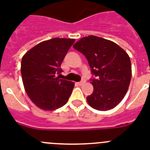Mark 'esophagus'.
Masks as SVG:
<instances>
[{"mask_svg": "<svg viewBox=\"0 0 150 150\" xmlns=\"http://www.w3.org/2000/svg\"><path fill=\"white\" fill-rule=\"evenodd\" d=\"M85 80H81V81H79V82L78 83V84H79V85H82L83 84H85Z\"/></svg>", "mask_w": 150, "mask_h": 150, "instance_id": "34e87169", "label": "esophagus"}]
</instances>
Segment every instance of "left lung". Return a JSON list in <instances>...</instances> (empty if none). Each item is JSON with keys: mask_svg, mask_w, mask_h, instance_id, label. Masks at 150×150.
I'll list each match as a JSON object with an SVG mask.
<instances>
[{"mask_svg": "<svg viewBox=\"0 0 150 150\" xmlns=\"http://www.w3.org/2000/svg\"><path fill=\"white\" fill-rule=\"evenodd\" d=\"M73 47L86 57L97 77L91 79L94 91L87 97L89 105L101 111L115 108L127 94L131 80L128 54L115 42L96 36L83 37Z\"/></svg>", "mask_w": 150, "mask_h": 150, "instance_id": "obj_1", "label": "left lung"}]
</instances>
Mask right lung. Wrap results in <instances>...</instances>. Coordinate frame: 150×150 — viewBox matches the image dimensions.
I'll return each instance as SVG.
<instances>
[{
	"mask_svg": "<svg viewBox=\"0 0 150 150\" xmlns=\"http://www.w3.org/2000/svg\"><path fill=\"white\" fill-rule=\"evenodd\" d=\"M75 39L53 38L40 42L23 56L21 75L26 94L36 106L54 110L64 106L74 82L60 79L61 64Z\"/></svg>",
	"mask_w": 150,
	"mask_h": 150,
	"instance_id": "add662e5",
	"label": "right lung"
}]
</instances>
